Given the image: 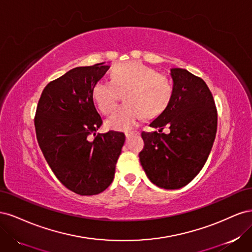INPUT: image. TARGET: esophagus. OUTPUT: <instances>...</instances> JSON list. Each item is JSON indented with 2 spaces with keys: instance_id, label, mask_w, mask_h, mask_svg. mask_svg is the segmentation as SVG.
Segmentation results:
<instances>
[{
  "instance_id": "1",
  "label": "esophagus",
  "mask_w": 252,
  "mask_h": 252,
  "mask_svg": "<svg viewBox=\"0 0 252 252\" xmlns=\"http://www.w3.org/2000/svg\"><path fill=\"white\" fill-rule=\"evenodd\" d=\"M133 134H139V132L138 131H129V132H125V136H126V139H129L130 138L131 135H133Z\"/></svg>"
}]
</instances>
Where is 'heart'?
<instances>
[{
    "mask_svg": "<svg viewBox=\"0 0 252 252\" xmlns=\"http://www.w3.org/2000/svg\"><path fill=\"white\" fill-rule=\"evenodd\" d=\"M125 94V105L106 121L108 128L128 131L141 118L157 117L169 104L172 84L165 74L140 62L119 64L110 73V81H97L93 88V98L97 109L109 114Z\"/></svg>",
    "mask_w": 252,
    "mask_h": 252,
    "instance_id": "obj_1",
    "label": "heart"
}]
</instances>
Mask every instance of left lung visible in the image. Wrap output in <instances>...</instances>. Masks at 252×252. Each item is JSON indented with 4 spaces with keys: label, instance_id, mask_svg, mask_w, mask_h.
I'll return each instance as SVG.
<instances>
[{
    "label": "left lung",
    "instance_id": "obj_1",
    "mask_svg": "<svg viewBox=\"0 0 252 252\" xmlns=\"http://www.w3.org/2000/svg\"><path fill=\"white\" fill-rule=\"evenodd\" d=\"M169 104L149 124L158 131L142 132L144 149L140 162L148 179L158 187L179 189L201 171L216 139L218 112L211 91L199 77L172 68ZM171 132H161L163 126Z\"/></svg>",
    "mask_w": 252,
    "mask_h": 252
}]
</instances>
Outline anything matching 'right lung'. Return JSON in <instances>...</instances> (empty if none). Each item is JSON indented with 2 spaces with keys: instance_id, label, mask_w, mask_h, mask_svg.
<instances>
[{
  "instance_id": "1",
  "label": "right lung",
  "mask_w": 252,
  "mask_h": 252,
  "mask_svg": "<svg viewBox=\"0 0 252 252\" xmlns=\"http://www.w3.org/2000/svg\"><path fill=\"white\" fill-rule=\"evenodd\" d=\"M108 69L105 63L73 68L47 84L36 107L34 126L43 155L58 180L80 195L98 194L111 184L125 142L119 131L95 135L103 122L93 88Z\"/></svg>"
}]
</instances>
